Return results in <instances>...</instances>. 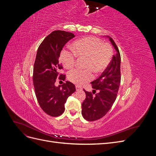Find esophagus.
Instances as JSON below:
<instances>
[{
    "label": "esophagus",
    "instance_id": "1",
    "mask_svg": "<svg viewBox=\"0 0 156 156\" xmlns=\"http://www.w3.org/2000/svg\"><path fill=\"white\" fill-rule=\"evenodd\" d=\"M75 87H76V90H77V91H79V90H83V88H81V87H79V86H76Z\"/></svg>",
    "mask_w": 156,
    "mask_h": 156
}]
</instances>
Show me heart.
I'll return each mask as SVG.
<instances>
[{"mask_svg":"<svg viewBox=\"0 0 156 156\" xmlns=\"http://www.w3.org/2000/svg\"><path fill=\"white\" fill-rule=\"evenodd\" d=\"M73 53L64 51L61 54L60 59L66 69H72L76 62V57L79 59H86L85 71L75 69L70 72L68 78L71 82L82 86L93 79V71L97 74L101 73L110 64L112 50L111 47L104 44L96 37H88L75 41L72 45ZM89 69H90L89 70Z\"/></svg>","mask_w":156,"mask_h":156,"instance_id":"b5f03b06","label":"heart"}]
</instances>
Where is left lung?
<instances>
[{"mask_svg":"<svg viewBox=\"0 0 156 156\" xmlns=\"http://www.w3.org/2000/svg\"><path fill=\"white\" fill-rule=\"evenodd\" d=\"M105 37L111 41L116 54L113 55L110 64L101 76L91 82L92 88L98 90L96 96L84 90L86 98L82 103L81 113L84 119L88 121L97 120L107 114L116 100L120 84V52L111 37L108 36Z\"/></svg>","mask_w":156,"mask_h":156,"instance_id":"8db88e82","label":"left lung"}]
</instances>
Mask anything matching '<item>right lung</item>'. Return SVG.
<instances>
[{"instance_id":"right-lung-1","label":"right lung","mask_w":156,"mask_h":156,"mask_svg":"<svg viewBox=\"0 0 156 156\" xmlns=\"http://www.w3.org/2000/svg\"><path fill=\"white\" fill-rule=\"evenodd\" d=\"M75 36L73 33L55 30L47 36L39 46L33 70V83L37 100L45 113L58 116L65 110L68 98L75 91L74 84L66 81L62 86H55L58 70L62 68L59 61L63 47ZM60 79L65 80L64 75Z\"/></svg>"}]
</instances>
